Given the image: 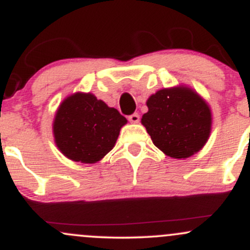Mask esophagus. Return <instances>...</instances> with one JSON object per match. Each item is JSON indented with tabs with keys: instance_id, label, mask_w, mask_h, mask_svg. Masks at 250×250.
<instances>
[{
	"instance_id": "esophagus-1",
	"label": "esophagus",
	"mask_w": 250,
	"mask_h": 250,
	"mask_svg": "<svg viewBox=\"0 0 250 250\" xmlns=\"http://www.w3.org/2000/svg\"><path fill=\"white\" fill-rule=\"evenodd\" d=\"M128 120H129L131 123H138L140 121V115L138 112H134V114H131L128 116Z\"/></svg>"
}]
</instances>
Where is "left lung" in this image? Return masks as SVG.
<instances>
[{
    "instance_id": "left-lung-1",
    "label": "left lung",
    "mask_w": 250,
    "mask_h": 250,
    "mask_svg": "<svg viewBox=\"0 0 250 250\" xmlns=\"http://www.w3.org/2000/svg\"><path fill=\"white\" fill-rule=\"evenodd\" d=\"M141 123L153 144L166 155L190 158L207 144L211 131L208 103L186 86L159 90L147 100Z\"/></svg>"
}]
</instances>
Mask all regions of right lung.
Listing matches in <instances>:
<instances>
[{"label":"right lung","instance_id":"obj_1","mask_svg":"<svg viewBox=\"0 0 250 250\" xmlns=\"http://www.w3.org/2000/svg\"><path fill=\"white\" fill-rule=\"evenodd\" d=\"M127 119L92 94L77 92L62 101L53 121L57 147L66 158L94 164L116 144Z\"/></svg>","mask_w":250,"mask_h":250}]
</instances>
